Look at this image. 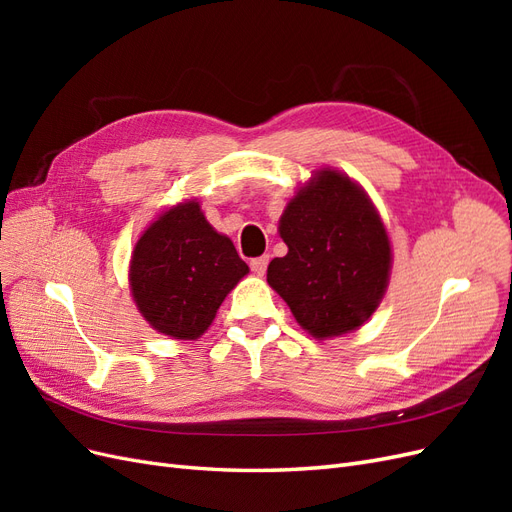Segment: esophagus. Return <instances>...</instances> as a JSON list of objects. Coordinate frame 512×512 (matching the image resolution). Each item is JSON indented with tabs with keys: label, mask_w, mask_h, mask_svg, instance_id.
<instances>
[{
	"label": "esophagus",
	"mask_w": 512,
	"mask_h": 512,
	"mask_svg": "<svg viewBox=\"0 0 512 512\" xmlns=\"http://www.w3.org/2000/svg\"><path fill=\"white\" fill-rule=\"evenodd\" d=\"M267 265H269V256H258V258H252V260H250V267H252L254 275H258V277L265 275Z\"/></svg>",
	"instance_id": "esophagus-1"
}]
</instances>
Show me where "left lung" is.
I'll use <instances>...</instances> for the list:
<instances>
[{"instance_id": "8db88e82", "label": "left lung", "mask_w": 512, "mask_h": 512, "mask_svg": "<svg viewBox=\"0 0 512 512\" xmlns=\"http://www.w3.org/2000/svg\"><path fill=\"white\" fill-rule=\"evenodd\" d=\"M280 237L284 258L269 286L316 339L356 331L376 312L391 275V241L367 192L348 175L320 168L290 198Z\"/></svg>"}]
</instances>
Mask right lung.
<instances>
[{
	"label": "right lung",
	"mask_w": 512,
	"mask_h": 512,
	"mask_svg": "<svg viewBox=\"0 0 512 512\" xmlns=\"http://www.w3.org/2000/svg\"><path fill=\"white\" fill-rule=\"evenodd\" d=\"M250 267L207 220L196 200L160 213L136 241L130 288L151 329L198 339Z\"/></svg>",
	"instance_id": "1"
}]
</instances>
